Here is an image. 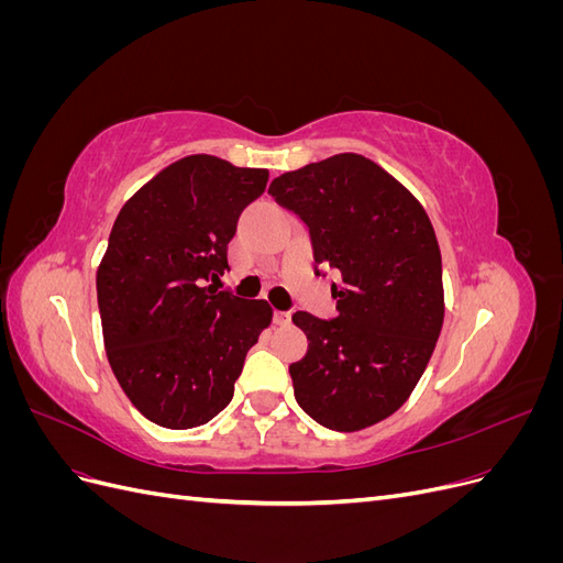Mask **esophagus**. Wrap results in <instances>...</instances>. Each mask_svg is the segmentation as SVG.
I'll return each instance as SVG.
<instances>
[{"mask_svg":"<svg viewBox=\"0 0 563 563\" xmlns=\"http://www.w3.org/2000/svg\"><path fill=\"white\" fill-rule=\"evenodd\" d=\"M275 323L277 327H288V323H291V312H275Z\"/></svg>","mask_w":563,"mask_h":563,"instance_id":"34e87169","label":"esophagus"}]
</instances>
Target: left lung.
Listing matches in <instances>:
<instances>
[{
    "label": "left lung",
    "mask_w": 563,
    "mask_h": 563,
    "mask_svg": "<svg viewBox=\"0 0 563 563\" xmlns=\"http://www.w3.org/2000/svg\"><path fill=\"white\" fill-rule=\"evenodd\" d=\"M269 195L310 228L314 263L340 272L335 319L294 314L310 340L288 366L296 401L329 430L371 428L411 397L444 323L434 228L395 176L354 152L282 174Z\"/></svg>",
    "instance_id": "1"
}]
</instances>
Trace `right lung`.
I'll return each instance as SVG.
<instances>
[{
  "instance_id": "right-lung-1",
  "label": "right lung",
  "mask_w": 563,
  "mask_h": 563,
  "mask_svg": "<svg viewBox=\"0 0 563 563\" xmlns=\"http://www.w3.org/2000/svg\"><path fill=\"white\" fill-rule=\"evenodd\" d=\"M267 168L183 157L119 211L96 272L103 343L117 383L168 430L230 404L246 352L269 327L267 300L218 291L236 220L265 192Z\"/></svg>"
}]
</instances>
